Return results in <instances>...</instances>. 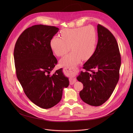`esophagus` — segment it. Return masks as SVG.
Segmentation results:
<instances>
[{
    "instance_id": "esophagus-1",
    "label": "esophagus",
    "mask_w": 133,
    "mask_h": 133,
    "mask_svg": "<svg viewBox=\"0 0 133 133\" xmlns=\"http://www.w3.org/2000/svg\"><path fill=\"white\" fill-rule=\"evenodd\" d=\"M64 69L67 71V72H72L73 73V75H74L76 74V68H74V67H65ZM76 82V79L74 78L73 76H71V77L69 79V83L70 85L74 84Z\"/></svg>"
}]
</instances>
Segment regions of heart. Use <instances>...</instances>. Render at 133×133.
<instances>
[{"mask_svg": "<svg viewBox=\"0 0 133 133\" xmlns=\"http://www.w3.org/2000/svg\"><path fill=\"white\" fill-rule=\"evenodd\" d=\"M61 37H53L50 46L58 57L66 55L70 46L72 51L61 61L63 66L73 67L80 62L81 58L87 60L90 58L95 51L97 37L92 26L64 29L61 32Z\"/></svg>", "mask_w": 133, "mask_h": 133, "instance_id": "heart-1", "label": "heart"}]
</instances>
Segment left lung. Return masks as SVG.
Masks as SVG:
<instances>
[{
  "label": "left lung",
  "instance_id": "8db88e82",
  "mask_svg": "<svg viewBox=\"0 0 133 133\" xmlns=\"http://www.w3.org/2000/svg\"><path fill=\"white\" fill-rule=\"evenodd\" d=\"M98 43L93 55L84 64L77 77L82 83L79 96L83 102L99 106L110 97L118 82L121 54L115 37L106 28L97 25Z\"/></svg>",
  "mask_w": 133,
  "mask_h": 133
}]
</instances>
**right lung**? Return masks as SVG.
<instances>
[{"mask_svg": "<svg viewBox=\"0 0 133 133\" xmlns=\"http://www.w3.org/2000/svg\"><path fill=\"white\" fill-rule=\"evenodd\" d=\"M59 29L36 25L25 29L16 43L14 57L17 77L27 97L35 105L50 108L61 100L64 88L69 85L62 68L52 75L57 64L50 42Z\"/></svg>", "mask_w": 133, "mask_h": 133, "instance_id": "add662e5", "label": "right lung"}]
</instances>
